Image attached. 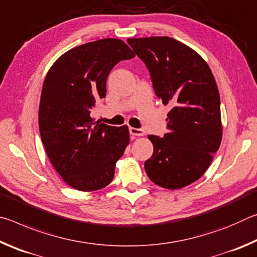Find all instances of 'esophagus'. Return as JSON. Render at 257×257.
<instances>
[{
  "mask_svg": "<svg viewBox=\"0 0 257 257\" xmlns=\"http://www.w3.org/2000/svg\"><path fill=\"white\" fill-rule=\"evenodd\" d=\"M129 132H130V135H133V136H137V137H142L145 135V132L143 129H137L133 127L129 128Z\"/></svg>",
  "mask_w": 257,
  "mask_h": 257,
  "instance_id": "esophagus-1",
  "label": "esophagus"
}]
</instances>
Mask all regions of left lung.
Masks as SVG:
<instances>
[{
	"mask_svg": "<svg viewBox=\"0 0 257 257\" xmlns=\"http://www.w3.org/2000/svg\"><path fill=\"white\" fill-rule=\"evenodd\" d=\"M151 72L156 96L168 113L169 133L149 135L154 147L145 162L151 181L180 189L198 180L210 167L222 139L220 94L210 67L196 51L167 36L129 38Z\"/></svg>",
	"mask_w": 257,
	"mask_h": 257,
	"instance_id": "obj_1",
	"label": "left lung"
}]
</instances>
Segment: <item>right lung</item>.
Returning a JSON list of instances; mask_svg holds the SVG:
<instances>
[{
    "instance_id": "obj_1",
    "label": "right lung",
    "mask_w": 257,
    "mask_h": 257,
    "mask_svg": "<svg viewBox=\"0 0 257 257\" xmlns=\"http://www.w3.org/2000/svg\"><path fill=\"white\" fill-rule=\"evenodd\" d=\"M134 56L123 41L104 38L69 50L46 73L38 110L41 138L55 171L77 190L110 184L129 145L127 125L94 122L90 113L106 96L111 69Z\"/></svg>"
}]
</instances>
